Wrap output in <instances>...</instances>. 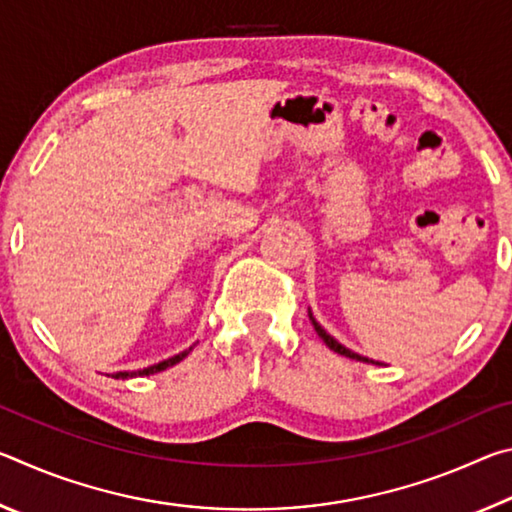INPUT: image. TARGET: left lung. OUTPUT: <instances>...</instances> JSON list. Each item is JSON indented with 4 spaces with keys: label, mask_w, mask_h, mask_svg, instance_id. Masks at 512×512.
<instances>
[{
    "label": "left lung",
    "mask_w": 512,
    "mask_h": 512,
    "mask_svg": "<svg viewBox=\"0 0 512 512\" xmlns=\"http://www.w3.org/2000/svg\"><path fill=\"white\" fill-rule=\"evenodd\" d=\"M309 320H311V325H314V329L318 332V336L320 339L325 341V345L329 350H334V352H339V354H343V357H350V359H357V361H366V363H377V361H372V359H368V357H361V354H357V352H352L350 348H345L343 343H339L334 339L332 334H327V329H323V325L318 323V320L314 318V314H311V309H309Z\"/></svg>",
    "instance_id": "obj_1"
}]
</instances>
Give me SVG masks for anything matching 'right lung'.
<instances>
[{"instance_id": "add662e5", "label": "right lung", "mask_w": 512, "mask_h": 512, "mask_svg": "<svg viewBox=\"0 0 512 512\" xmlns=\"http://www.w3.org/2000/svg\"><path fill=\"white\" fill-rule=\"evenodd\" d=\"M194 350V345L192 348H187V350H183V352H178V354H173V357H169V359H164V361H160V363H153V366H149V368H142V370H124V372H112V379H131V377H144V375H153V372H162V370H167V368H171V366H176V363H180L183 361L189 352Z\"/></svg>"}]
</instances>
